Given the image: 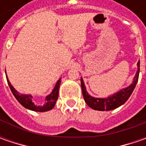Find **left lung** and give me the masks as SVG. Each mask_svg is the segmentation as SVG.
Segmentation results:
<instances>
[{
  "label": "left lung",
  "instance_id": "left-lung-1",
  "mask_svg": "<svg viewBox=\"0 0 146 146\" xmlns=\"http://www.w3.org/2000/svg\"><path fill=\"white\" fill-rule=\"evenodd\" d=\"M139 72H140V62H137V71L136 73V76L134 77V80L132 84L125 88L121 89L119 92L115 93L106 98H97L90 96L86 91L84 83L81 78L80 81H81L82 93H83V97L84 98L85 102L90 108L96 110H101V111L111 110L118 108L119 106L125 103L127 100L131 96L138 81Z\"/></svg>",
  "mask_w": 146,
  "mask_h": 146
}]
</instances>
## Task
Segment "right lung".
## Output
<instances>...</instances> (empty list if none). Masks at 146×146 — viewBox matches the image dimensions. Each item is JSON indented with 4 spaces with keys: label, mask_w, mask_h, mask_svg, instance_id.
<instances>
[{
    "label": "right lung",
    "mask_w": 146,
    "mask_h": 146,
    "mask_svg": "<svg viewBox=\"0 0 146 146\" xmlns=\"http://www.w3.org/2000/svg\"><path fill=\"white\" fill-rule=\"evenodd\" d=\"M7 82H8L9 88L11 90L12 93L14 94L15 98L18 100V102H19L23 106H24L27 109L37 111V112H44V111H48L52 110L55 106V103L58 100V91L59 87H60V84H61V79H59L57 84H55V87L53 88L52 93L49 95H48L45 98V102L42 106H38L33 102L32 101V96L31 95H27V94H20L18 91H16L14 89V88L12 86V84H10V82L9 81L8 77L6 76Z\"/></svg>",
    "instance_id": "obj_1"
}]
</instances>
